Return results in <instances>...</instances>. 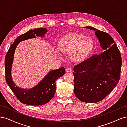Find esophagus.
I'll return each instance as SVG.
<instances>
[{"label": "esophagus", "instance_id": "obj_1", "mask_svg": "<svg viewBox=\"0 0 127 127\" xmlns=\"http://www.w3.org/2000/svg\"><path fill=\"white\" fill-rule=\"evenodd\" d=\"M66 71L67 72H70L72 71V69L70 68H67L66 69Z\"/></svg>", "mask_w": 127, "mask_h": 127}]
</instances>
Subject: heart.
<instances>
[{
    "mask_svg": "<svg viewBox=\"0 0 127 127\" xmlns=\"http://www.w3.org/2000/svg\"><path fill=\"white\" fill-rule=\"evenodd\" d=\"M93 40L89 37L77 34H71L63 37L59 42V49L64 53H70L75 61L84 60L93 47Z\"/></svg>",
    "mask_w": 127,
    "mask_h": 127,
    "instance_id": "b5f03b06",
    "label": "heart"
}]
</instances>
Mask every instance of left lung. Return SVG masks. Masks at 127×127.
Here are the masks:
<instances>
[{"mask_svg":"<svg viewBox=\"0 0 127 127\" xmlns=\"http://www.w3.org/2000/svg\"><path fill=\"white\" fill-rule=\"evenodd\" d=\"M84 28L95 31L104 51L75 65L74 91L80 101L96 103L117 85L120 78L122 59L117 45L109 34L91 26Z\"/></svg>","mask_w":127,"mask_h":127,"instance_id":"left-lung-1","label":"left lung"}]
</instances>
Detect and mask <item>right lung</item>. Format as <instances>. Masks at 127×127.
<instances>
[{"instance_id":"1","label":"right lung","mask_w":127,"mask_h":127,"mask_svg":"<svg viewBox=\"0 0 127 127\" xmlns=\"http://www.w3.org/2000/svg\"><path fill=\"white\" fill-rule=\"evenodd\" d=\"M47 32L45 28L30 30L16 38L10 45L5 59V77L7 84L21 103L30 105H41L47 103L54 96L56 91V81L65 74V69L61 67L58 69L50 71L37 85L29 90H24L15 86L11 76V65L15 49L21 41L36 36H43Z\"/></svg>"}]
</instances>
